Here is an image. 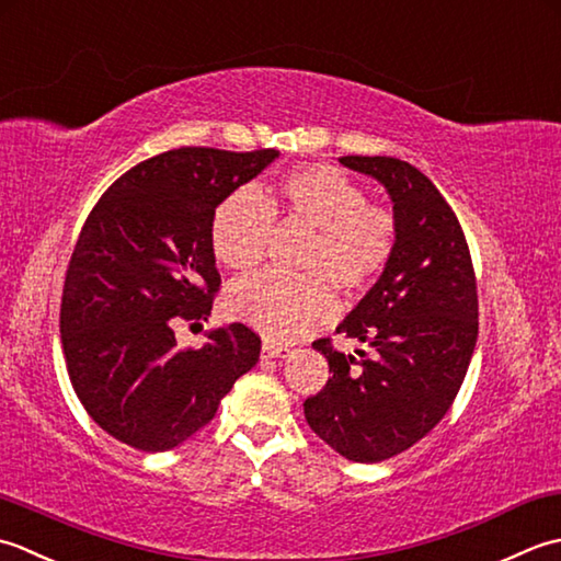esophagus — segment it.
Masks as SVG:
<instances>
[{
    "label": "esophagus",
    "mask_w": 561,
    "mask_h": 561,
    "mask_svg": "<svg viewBox=\"0 0 561 561\" xmlns=\"http://www.w3.org/2000/svg\"><path fill=\"white\" fill-rule=\"evenodd\" d=\"M290 353L293 351L288 346L273 344V341H264V344H261V358H288Z\"/></svg>",
    "instance_id": "esophagus-1"
}]
</instances>
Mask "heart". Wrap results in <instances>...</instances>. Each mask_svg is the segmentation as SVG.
<instances>
[{
  "label": "heart",
  "instance_id": "obj_1",
  "mask_svg": "<svg viewBox=\"0 0 561 561\" xmlns=\"http://www.w3.org/2000/svg\"><path fill=\"white\" fill-rule=\"evenodd\" d=\"M317 232L307 251L305 278L261 273L234 283L227 293V312L276 341L312 334L336 314V295H358L390 264L397 244L392 213L368 203L356 181L329 164L300 167L285 174L278 191L264 198L254 188H237L213 215L210 242L220 264L230 271H254L266 254L273 210Z\"/></svg>",
  "mask_w": 561,
  "mask_h": 561
}]
</instances>
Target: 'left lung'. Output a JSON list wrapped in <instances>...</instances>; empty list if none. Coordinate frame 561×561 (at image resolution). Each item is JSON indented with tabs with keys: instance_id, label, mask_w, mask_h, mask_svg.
I'll list each match as a JSON object with an SVG mask.
<instances>
[{
	"instance_id": "obj_1",
	"label": "left lung",
	"mask_w": 561,
	"mask_h": 561,
	"mask_svg": "<svg viewBox=\"0 0 561 561\" xmlns=\"http://www.w3.org/2000/svg\"><path fill=\"white\" fill-rule=\"evenodd\" d=\"M339 162L385 186L397 244L336 327L368 353H341L329 339L312 344L331 377L305 399V419L346 460L380 462L424 438L460 392L477 346V280L462 227L428 176L394 157Z\"/></svg>"
}]
</instances>
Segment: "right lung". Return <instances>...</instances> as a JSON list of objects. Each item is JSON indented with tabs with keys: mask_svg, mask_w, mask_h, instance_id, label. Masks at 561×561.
Here are the masks:
<instances>
[{
	"mask_svg": "<svg viewBox=\"0 0 561 561\" xmlns=\"http://www.w3.org/2000/svg\"><path fill=\"white\" fill-rule=\"evenodd\" d=\"M273 159L213 147L157 154L123 174L79 232L60 307L67 373L89 416L135 450H171L210 424L259 360L261 339L244 324L186 351L174 327L210 314L215 208Z\"/></svg>",
	"mask_w": 561,
	"mask_h": 561,
	"instance_id": "right-lung-1",
	"label": "right lung"
}]
</instances>
